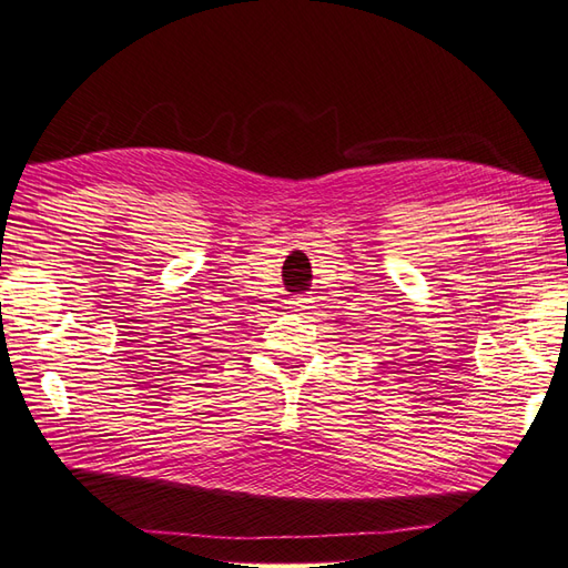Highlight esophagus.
<instances>
[{"mask_svg":"<svg viewBox=\"0 0 568 568\" xmlns=\"http://www.w3.org/2000/svg\"><path fill=\"white\" fill-rule=\"evenodd\" d=\"M310 303H312V300L307 295H295V297L287 300V305H291L293 310H307Z\"/></svg>","mask_w":568,"mask_h":568,"instance_id":"esophagus-1","label":"esophagus"}]
</instances>
